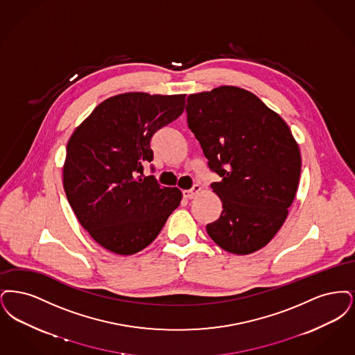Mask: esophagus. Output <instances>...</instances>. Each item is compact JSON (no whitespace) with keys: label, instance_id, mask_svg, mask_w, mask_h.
Wrapping results in <instances>:
<instances>
[{"label":"esophagus","instance_id":"obj_1","mask_svg":"<svg viewBox=\"0 0 355 355\" xmlns=\"http://www.w3.org/2000/svg\"><path fill=\"white\" fill-rule=\"evenodd\" d=\"M200 185H193L191 189H185V191H183V196H184L185 199H193V198L200 192Z\"/></svg>","mask_w":355,"mask_h":355}]
</instances>
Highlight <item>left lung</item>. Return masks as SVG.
<instances>
[{
  "label": "left lung",
  "mask_w": 355,
  "mask_h": 355,
  "mask_svg": "<svg viewBox=\"0 0 355 355\" xmlns=\"http://www.w3.org/2000/svg\"><path fill=\"white\" fill-rule=\"evenodd\" d=\"M187 122L200 143L211 184L223 202L207 225L224 250L249 254L265 247L282 227L301 173V154L285 121L254 94L234 86L191 94Z\"/></svg>",
  "instance_id": "left-lung-1"
}]
</instances>
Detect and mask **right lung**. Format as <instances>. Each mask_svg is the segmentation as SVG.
Segmentation results:
<instances>
[{
	"instance_id": "add662e5",
	"label": "right lung",
	"mask_w": 355,
	"mask_h": 355,
	"mask_svg": "<svg viewBox=\"0 0 355 355\" xmlns=\"http://www.w3.org/2000/svg\"><path fill=\"white\" fill-rule=\"evenodd\" d=\"M184 106L182 94H119L94 108L69 139L63 188L80 225L101 247L138 253L179 207L180 189L144 176L143 164L154 159L155 132Z\"/></svg>"
}]
</instances>
